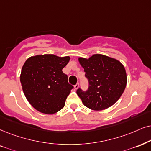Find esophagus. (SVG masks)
<instances>
[{"label":"esophagus","mask_w":151,"mask_h":151,"mask_svg":"<svg viewBox=\"0 0 151 151\" xmlns=\"http://www.w3.org/2000/svg\"><path fill=\"white\" fill-rule=\"evenodd\" d=\"M79 83H77L75 85H74V88L77 89L78 88H79Z\"/></svg>","instance_id":"esophagus-1"}]
</instances>
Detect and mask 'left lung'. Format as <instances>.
Wrapping results in <instances>:
<instances>
[{"mask_svg": "<svg viewBox=\"0 0 151 151\" xmlns=\"http://www.w3.org/2000/svg\"><path fill=\"white\" fill-rule=\"evenodd\" d=\"M79 61L88 81V88L77 90V94L86 106L93 110H103L117 102L127 83L125 68L118 60L104 55L95 54Z\"/></svg>", "mask_w": 151, "mask_h": 151, "instance_id": "obj_1", "label": "left lung"}]
</instances>
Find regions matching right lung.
<instances>
[{"instance_id": "obj_1", "label": "right lung", "mask_w": 151, "mask_h": 151, "mask_svg": "<svg viewBox=\"0 0 151 151\" xmlns=\"http://www.w3.org/2000/svg\"><path fill=\"white\" fill-rule=\"evenodd\" d=\"M70 57L53 54L28 58L22 67L20 81L25 96L36 110L52 114L62 109L73 88L62 70Z\"/></svg>"}]
</instances>
